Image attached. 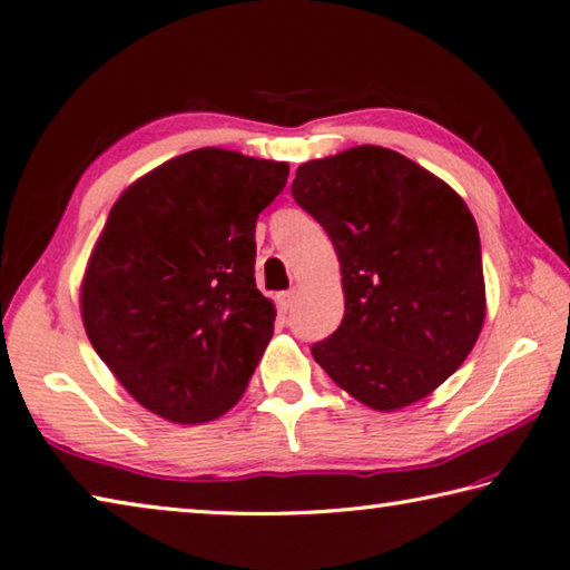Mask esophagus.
<instances>
[{
  "instance_id": "34e87169",
  "label": "esophagus",
  "mask_w": 570,
  "mask_h": 570,
  "mask_svg": "<svg viewBox=\"0 0 570 570\" xmlns=\"http://www.w3.org/2000/svg\"><path fill=\"white\" fill-rule=\"evenodd\" d=\"M296 288H288V292H284V294H278V304H282V308L284 312H288V308L294 306V302H296Z\"/></svg>"
}]
</instances>
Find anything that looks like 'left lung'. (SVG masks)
Instances as JSON below:
<instances>
[{
  "instance_id": "obj_1",
  "label": "left lung",
  "mask_w": 570,
  "mask_h": 570,
  "mask_svg": "<svg viewBox=\"0 0 570 570\" xmlns=\"http://www.w3.org/2000/svg\"><path fill=\"white\" fill-rule=\"evenodd\" d=\"M296 204L341 262L346 312L312 346L316 364L366 406L396 411L441 386L481 334V239L461 196L384 147L296 169Z\"/></svg>"
}]
</instances>
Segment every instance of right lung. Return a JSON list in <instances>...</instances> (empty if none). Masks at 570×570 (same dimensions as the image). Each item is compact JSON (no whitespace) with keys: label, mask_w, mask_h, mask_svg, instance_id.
<instances>
[{"label":"right lung","mask_w":570,"mask_h":570,"mask_svg":"<svg viewBox=\"0 0 570 570\" xmlns=\"http://www.w3.org/2000/svg\"><path fill=\"white\" fill-rule=\"evenodd\" d=\"M286 177L284 161L206 147L111 206L81 318L111 374L157 416L204 423L242 399L276 318L254 278L256 219Z\"/></svg>","instance_id":"obj_1"}]
</instances>
